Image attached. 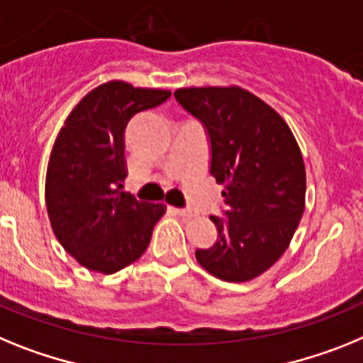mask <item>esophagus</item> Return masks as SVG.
<instances>
[{"label":"esophagus","mask_w":363,"mask_h":363,"mask_svg":"<svg viewBox=\"0 0 363 363\" xmlns=\"http://www.w3.org/2000/svg\"><path fill=\"white\" fill-rule=\"evenodd\" d=\"M175 212H177L181 217H184V219H191V217L197 216V212H195V210H191V208H177Z\"/></svg>","instance_id":"esophagus-1"}]
</instances>
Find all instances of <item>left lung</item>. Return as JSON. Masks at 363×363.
Instances as JSON below:
<instances>
[{
  "label": "left lung",
  "mask_w": 363,
  "mask_h": 363,
  "mask_svg": "<svg viewBox=\"0 0 363 363\" xmlns=\"http://www.w3.org/2000/svg\"><path fill=\"white\" fill-rule=\"evenodd\" d=\"M175 99L206 125L210 173L225 186L228 219L210 217L217 242L195 257L223 281H250L283 256L303 216L301 150L283 116L242 87H181Z\"/></svg>",
  "instance_id": "obj_1"
}]
</instances>
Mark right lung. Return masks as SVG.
<instances>
[{"mask_svg": "<svg viewBox=\"0 0 363 363\" xmlns=\"http://www.w3.org/2000/svg\"><path fill=\"white\" fill-rule=\"evenodd\" d=\"M172 91L109 80L72 107L50 151L45 204L60 245L82 267L115 274L146 252L166 204L121 191L128 177L125 125Z\"/></svg>", "mask_w": 363, "mask_h": 363, "instance_id": "1", "label": "right lung"}]
</instances>
